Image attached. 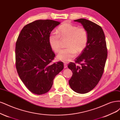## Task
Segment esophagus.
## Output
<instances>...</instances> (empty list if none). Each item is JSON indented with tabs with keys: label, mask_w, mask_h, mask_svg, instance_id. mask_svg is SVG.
<instances>
[{
	"label": "esophagus",
	"mask_w": 120,
	"mask_h": 120,
	"mask_svg": "<svg viewBox=\"0 0 120 120\" xmlns=\"http://www.w3.org/2000/svg\"><path fill=\"white\" fill-rule=\"evenodd\" d=\"M67 67H68V64L66 63H64V68H67Z\"/></svg>",
	"instance_id": "1"
}]
</instances>
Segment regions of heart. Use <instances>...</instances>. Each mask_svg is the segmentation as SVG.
<instances>
[{"mask_svg": "<svg viewBox=\"0 0 120 120\" xmlns=\"http://www.w3.org/2000/svg\"><path fill=\"white\" fill-rule=\"evenodd\" d=\"M58 34L52 32L49 37V42L52 49L58 52L61 49V39H68L66 46L57 55L59 60L65 63L71 61L77 53H81L88 42V35L84 28H78L68 22H64L57 29ZM61 38H60V37Z\"/></svg>", "mask_w": 120, "mask_h": 120, "instance_id": "1", "label": "heart"}]
</instances>
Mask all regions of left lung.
Here are the masks:
<instances>
[{"label": "left lung", "mask_w": 120, "mask_h": 120, "mask_svg": "<svg viewBox=\"0 0 120 120\" xmlns=\"http://www.w3.org/2000/svg\"><path fill=\"white\" fill-rule=\"evenodd\" d=\"M74 21L81 23L86 30L88 42L75 60L80 65L73 63L68 64L72 72L69 85L74 91L84 94L92 90L100 81L107 60V49L104 33L100 26L83 18Z\"/></svg>", "instance_id": "obj_1"}]
</instances>
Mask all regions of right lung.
Wrapping results in <instances>:
<instances>
[{
  "label": "right lung",
  "instance_id": "obj_1",
  "mask_svg": "<svg viewBox=\"0 0 120 120\" xmlns=\"http://www.w3.org/2000/svg\"><path fill=\"white\" fill-rule=\"evenodd\" d=\"M60 24L52 20H36L23 27L16 41V69L21 80L33 93L48 92L53 79L64 68L63 62L52 64L55 55L49 42V34Z\"/></svg>",
  "mask_w": 120,
  "mask_h": 120
}]
</instances>
